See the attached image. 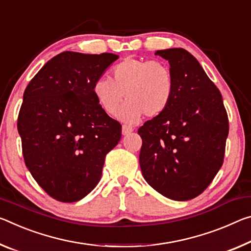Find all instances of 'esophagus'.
Masks as SVG:
<instances>
[{
    "label": "esophagus",
    "mask_w": 251,
    "mask_h": 251,
    "mask_svg": "<svg viewBox=\"0 0 251 251\" xmlns=\"http://www.w3.org/2000/svg\"><path fill=\"white\" fill-rule=\"evenodd\" d=\"M132 132H133V127L127 126V125H123V127H122L123 135H127V134H129V133H132Z\"/></svg>",
    "instance_id": "obj_1"
}]
</instances>
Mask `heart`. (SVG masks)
Masks as SVG:
<instances>
[{
	"mask_svg": "<svg viewBox=\"0 0 251 251\" xmlns=\"http://www.w3.org/2000/svg\"><path fill=\"white\" fill-rule=\"evenodd\" d=\"M93 94L109 115L116 113L124 96L127 101L116 116L132 125L144 114L156 117L168 108L174 94V77L164 62L127 57L113 67L110 80L102 77L95 80Z\"/></svg>",
	"mask_w": 251,
	"mask_h": 251,
	"instance_id": "heart-1",
	"label": "heart"
}]
</instances>
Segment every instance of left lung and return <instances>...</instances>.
Segmentation results:
<instances>
[{"instance_id":"left-lung-1","label":"left lung","mask_w":251,"mask_h":251,"mask_svg":"<svg viewBox=\"0 0 251 251\" xmlns=\"http://www.w3.org/2000/svg\"><path fill=\"white\" fill-rule=\"evenodd\" d=\"M155 54L170 63L174 94L168 108L138 129L141 170L162 196L191 200L208 188L224 163L228 115L220 91L189 51L172 48Z\"/></svg>"}]
</instances>
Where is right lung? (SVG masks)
I'll return each instance as SVG.
<instances>
[{"instance_id":"obj_1","label":"right lung","mask_w":251,"mask_h":251,"mask_svg":"<svg viewBox=\"0 0 251 251\" xmlns=\"http://www.w3.org/2000/svg\"><path fill=\"white\" fill-rule=\"evenodd\" d=\"M119 57L65 51L26 86L18 130L27 170L51 198L81 200L100 181L122 125L98 105L93 85Z\"/></svg>"}]
</instances>
